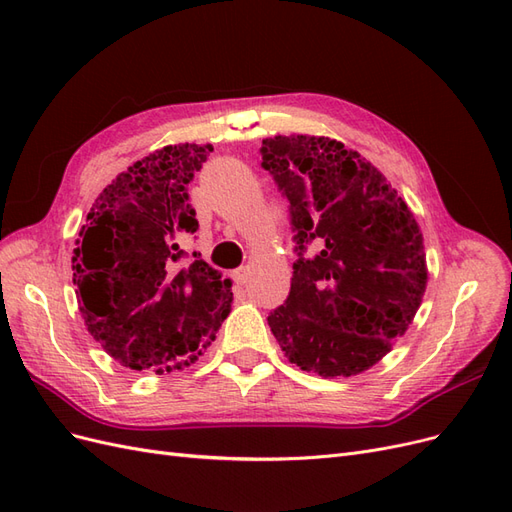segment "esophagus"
I'll use <instances>...</instances> for the list:
<instances>
[{
	"label": "esophagus",
	"mask_w": 512,
	"mask_h": 512,
	"mask_svg": "<svg viewBox=\"0 0 512 512\" xmlns=\"http://www.w3.org/2000/svg\"><path fill=\"white\" fill-rule=\"evenodd\" d=\"M232 280H235L237 284H245L247 282V275H250V271H247V267H239L230 273Z\"/></svg>",
	"instance_id": "34e87169"
}]
</instances>
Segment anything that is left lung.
<instances>
[{
    "label": "left lung",
    "instance_id": "obj_1",
    "mask_svg": "<svg viewBox=\"0 0 512 512\" xmlns=\"http://www.w3.org/2000/svg\"><path fill=\"white\" fill-rule=\"evenodd\" d=\"M288 200L290 294L269 314L288 361L324 378L376 365L412 324L427 286L423 235L386 177L324 136H275L260 147Z\"/></svg>",
    "mask_w": 512,
    "mask_h": 512
}]
</instances>
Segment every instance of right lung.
Wrapping results in <instances>:
<instances>
[{"instance_id":"right-lung-1","label":"right lung","mask_w":512,"mask_h":512,"mask_svg":"<svg viewBox=\"0 0 512 512\" xmlns=\"http://www.w3.org/2000/svg\"><path fill=\"white\" fill-rule=\"evenodd\" d=\"M211 145H168L106 185L72 256L87 331L123 367L181 369L230 314V280L185 260L179 239L198 230L188 183Z\"/></svg>"}]
</instances>
